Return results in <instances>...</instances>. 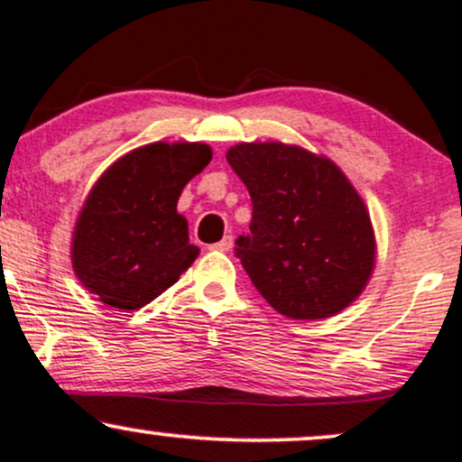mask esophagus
<instances>
[{"label":"esophagus","instance_id":"obj_1","mask_svg":"<svg viewBox=\"0 0 462 462\" xmlns=\"http://www.w3.org/2000/svg\"><path fill=\"white\" fill-rule=\"evenodd\" d=\"M232 243H235V238H232L230 235H226L224 238H221L219 243H215L213 249H217V252H230V249H232Z\"/></svg>","mask_w":462,"mask_h":462}]
</instances>
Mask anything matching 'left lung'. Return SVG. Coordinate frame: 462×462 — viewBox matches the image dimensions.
<instances>
[{
  "label": "left lung",
  "instance_id": "8db88e82",
  "mask_svg": "<svg viewBox=\"0 0 462 462\" xmlns=\"http://www.w3.org/2000/svg\"><path fill=\"white\" fill-rule=\"evenodd\" d=\"M252 198V235L236 256L258 293L289 319H328L365 291L375 269L367 206L330 158L280 141L226 153Z\"/></svg>",
  "mask_w": 462,
  "mask_h": 462
}]
</instances>
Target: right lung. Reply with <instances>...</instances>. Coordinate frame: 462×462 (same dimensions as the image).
I'll list each match as a JSON object with an SVG mask.
<instances>
[{"label": "right lung", "mask_w": 462, "mask_h": 462, "mask_svg": "<svg viewBox=\"0 0 462 462\" xmlns=\"http://www.w3.org/2000/svg\"><path fill=\"white\" fill-rule=\"evenodd\" d=\"M213 161L206 143H150L115 161L88 190L71 238L84 289L110 309L139 310L198 258L178 199Z\"/></svg>", "instance_id": "1"}]
</instances>
